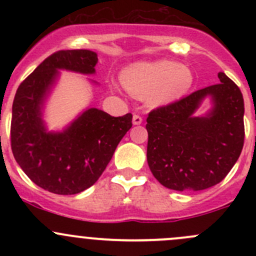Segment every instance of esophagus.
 Here are the masks:
<instances>
[{
  "label": "esophagus",
  "mask_w": 256,
  "mask_h": 256,
  "mask_svg": "<svg viewBox=\"0 0 256 256\" xmlns=\"http://www.w3.org/2000/svg\"><path fill=\"white\" fill-rule=\"evenodd\" d=\"M132 122L134 125H141V124H142V118H141L138 114H135L132 118Z\"/></svg>",
  "instance_id": "obj_1"
}]
</instances>
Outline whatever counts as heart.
<instances>
[{
    "label": "heart",
    "instance_id": "heart-1",
    "mask_svg": "<svg viewBox=\"0 0 256 256\" xmlns=\"http://www.w3.org/2000/svg\"><path fill=\"white\" fill-rule=\"evenodd\" d=\"M121 80L134 96L146 98L150 105L157 106L182 98L192 88L193 74L174 62L158 60L130 66Z\"/></svg>",
    "mask_w": 256,
    "mask_h": 256
}]
</instances>
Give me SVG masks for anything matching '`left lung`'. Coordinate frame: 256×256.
<instances>
[{
  "mask_svg": "<svg viewBox=\"0 0 256 256\" xmlns=\"http://www.w3.org/2000/svg\"><path fill=\"white\" fill-rule=\"evenodd\" d=\"M220 82L147 116V162L154 178L174 190H202L218 184L238 161L244 146V99L224 73ZM207 94L214 106L206 118L194 112Z\"/></svg>",
  "mask_w": 256,
  "mask_h": 256,
  "instance_id": "8db88e82",
  "label": "left lung"
}]
</instances>
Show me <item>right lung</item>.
I'll list each match as a JSON object with an SVG mask.
<instances>
[{"instance_id":"1","label":"right lung","mask_w":256,"mask_h":256,"mask_svg":"<svg viewBox=\"0 0 256 256\" xmlns=\"http://www.w3.org/2000/svg\"><path fill=\"white\" fill-rule=\"evenodd\" d=\"M98 56L88 49L58 50L18 86L12 106L11 148L28 178L48 192L76 194L92 187L132 126V115L114 118L89 109L59 134L46 132L40 105L58 72H95Z\"/></svg>"}]
</instances>
